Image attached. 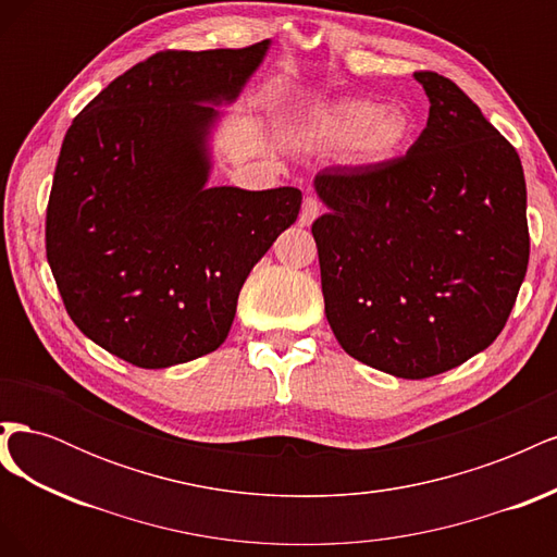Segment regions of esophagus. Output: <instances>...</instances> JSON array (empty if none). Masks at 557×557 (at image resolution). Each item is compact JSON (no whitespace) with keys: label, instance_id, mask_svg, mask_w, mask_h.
<instances>
[{"label":"esophagus","instance_id":"obj_1","mask_svg":"<svg viewBox=\"0 0 557 557\" xmlns=\"http://www.w3.org/2000/svg\"><path fill=\"white\" fill-rule=\"evenodd\" d=\"M320 213V201L311 195L305 197V205H301V211H299V225L301 227H309L315 218Z\"/></svg>","mask_w":557,"mask_h":557}]
</instances>
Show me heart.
Returning a JSON list of instances; mask_svg holds the SVG:
<instances>
[{
    "mask_svg": "<svg viewBox=\"0 0 557 557\" xmlns=\"http://www.w3.org/2000/svg\"><path fill=\"white\" fill-rule=\"evenodd\" d=\"M409 129V117L397 109L372 99H346L311 117L309 139L330 150H352L360 162L376 164L399 153Z\"/></svg>",
    "mask_w": 557,
    "mask_h": 557,
    "instance_id": "obj_1",
    "label": "heart"
}]
</instances>
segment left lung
I'll list each match as a JSON object with an SVG mask.
<instances>
[{"instance_id": "1", "label": "left lung", "mask_w": 557, "mask_h": 557, "mask_svg": "<svg viewBox=\"0 0 557 557\" xmlns=\"http://www.w3.org/2000/svg\"><path fill=\"white\" fill-rule=\"evenodd\" d=\"M428 127L407 156L323 170L313 223L336 342L397 379L467 362L507 325L528 272V190L516 148L446 76L416 72Z\"/></svg>"}]
</instances>
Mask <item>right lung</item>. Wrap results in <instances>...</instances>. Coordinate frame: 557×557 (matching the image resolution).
I'll return each instance as SVG.
<instances>
[{
	"label": "right lung",
	"instance_id": "right-lung-1",
	"mask_svg": "<svg viewBox=\"0 0 557 557\" xmlns=\"http://www.w3.org/2000/svg\"><path fill=\"white\" fill-rule=\"evenodd\" d=\"M267 48L162 50L64 134L46 258L76 327L134 367L221 346L250 269L297 221V188H207L215 107L239 97Z\"/></svg>",
	"mask_w": 557,
	"mask_h": 557
}]
</instances>
